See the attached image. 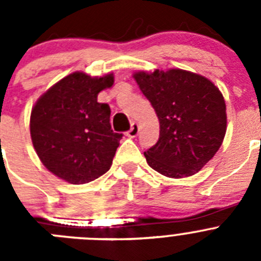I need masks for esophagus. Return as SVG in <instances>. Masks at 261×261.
Segmentation results:
<instances>
[{"label": "esophagus", "instance_id": "esophagus-1", "mask_svg": "<svg viewBox=\"0 0 261 261\" xmlns=\"http://www.w3.org/2000/svg\"><path fill=\"white\" fill-rule=\"evenodd\" d=\"M138 135V124L137 123H132V125H130V129H129L128 132H126V136L130 138L136 137V136Z\"/></svg>", "mask_w": 261, "mask_h": 261}]
</instances>
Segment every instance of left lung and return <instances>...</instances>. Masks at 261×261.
<instances>
[{"instance_id": "1", "label": "left lung", "mask_w": 261, "mask_h": 261, "mask_svg": "<svg viewBox=\"0 0 261 261\" xmlns=\"http://www.w3.org/2000/svg\"><path fill=\"white\" fill-rule=\"evenodd\" d=\"M159 120V138L145 151L147 165L168 177L191 176L220 149L226 133L221 91L205 77L181 69L135 74Z\"/></svg>"}]
</instances>
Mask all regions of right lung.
<instances>
[{"instance_id":"add662e5","label":"right lung","mask_w":261,"mask_h":261,"mask_svg":"<svg viewBox=\"0 0 261 261\" xmlns=\"http://www.w3.org/2000/svg\"><path fill=\"white\" fill-rule=\"evenodd\" d=\"M112 85V74L91 78L75 71L39 98L30 130L39 158L52 174L84 184L110 170L123 133L111 129V108L98 102V94Z\"/></svg>"}]
</instances>
